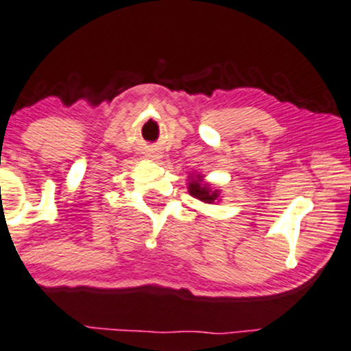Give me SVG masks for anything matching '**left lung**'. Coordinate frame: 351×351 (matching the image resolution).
I'll return each mask as SVG.
<instances>
[{
    "instance_id": "obj_1",
    "label": "left lung",
    "mask_w": 351,
    "mask_h": 351,
    "mask_svg": "<svg viewBox=\"0 0 351 351\" xmlns=\"http://www.w3.org/2000/svg\"><path fill=\"white\" fill-rule=\"evenodd\" d=\"M189 194L194 195V197L199 199V201L207 202V204H210V202H214L217 197H219V191L210 189L209 184L202 182L201 176H195V179H191Z\"/></svg>"
}]
</instances>
